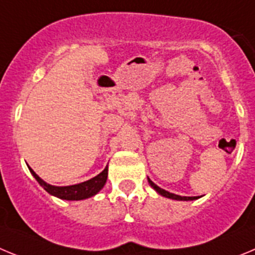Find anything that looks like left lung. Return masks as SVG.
Returning <instances> with one entry per match:
<instances>
[{"label":"left lung","mask_w":255,"mask_h":255,"mask_svg":"<svg viewBox=\"0 0 255 255\" xmlns=\"http://www.w3.org/2000/svg\"><path fill=\"white\" fill-rule=\"evenodd\" d=\"M148 183H150L151 187L153 188V189L157 192L159 194H161L162 197H166V198H170V199H176V201H193V199H197L198 197H182V196H178V194H174V193H170V192H167V190L162 189V188H160L159 185H156L155 183L152 182V180H150L148 179Z\"/></svg>","instance_id":"obj_1"}]
</instances>
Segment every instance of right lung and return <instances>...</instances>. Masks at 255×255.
Here are the masks:
<instances>
[{
  "mask_svg": "<svg viewBox=\"0 0 255 255\" xmlns=\"http://www.w3.org/2000/svg\"><path fill=\"white\" fill-rule=\"evenodd\" d=\"M29 170L36 179V182L42 185L48 193L61 199H66V201H81V199L95 196L98 192H100V189H103L108 178V166H105L102 173L91 178L90 180H86V182L80 183V184L67 185V187H56V185H50L45 183L40 176L36 175L35 171L30 166H29Z\"/></svg>",
  "mask_w": 255,
  "mask_h": 255,
  "instance_id": "obj_1",
  "label": "right lung"
}]
</instances>
